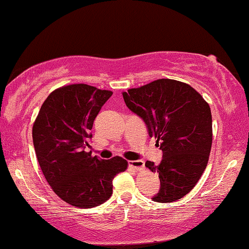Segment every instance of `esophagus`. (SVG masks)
Listing matches in <instances>:
<instances>
[{
	"label": "esophagus",
	"mask_w": 249,
	"mask_h": 249,
	"mask_svg": "<svg viewBox=\"0 0 249 249\" xmlns=\"http://www.w3.org/2000/svg\"><path fill=\"white\" fill-rule=\"evenodd\" d=\"M128 164L132 166L135 171H140L144 168V161L143 160H133V161H128Z\"/></svg>",
	"instance_id": "34e87169"
}]
</instances>
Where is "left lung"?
<instances>
[{
    "label": "left lung",
    "instance_id": "left-lung-1",
    "mask_svg": "<svg viewBox=\"0 0 249 249\" xmlns=\"http://www.w3.org/2000/svg\"><path fill=\"white\" fill-rule=\"evenodd\" d=\"M126 106L145 123L163 155L146 168L159 173L160 190L152 200L172 202L188 195L205 171L213 143L208 103L190 85L158 79L123 92Z\"/></svg>",
    "mask_w": 249,
    "mask_h": 249
}]
</instances>
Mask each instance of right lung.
I'll use <instances>...</instances> for the list:
<instances>
[{
	"instance_id": "1",
	"label": "right lung",
	"mask_w": 249,
	"mask_h": 249,
	"mask_svg": "<svg viewBox=\"0 0 249 249\" xmlns=\"http://www.w3.org/2000/svg\"><path fill=\"white\" fill-rule=\"evenodd\" d=\"M113 95L86 84H75L48 96L33 124L36 159L54 194L69 205L92 208L113 194V179L127 168L121 157L102 160L86 152L90 129Z\"/></svg>"
}]
</instances>
